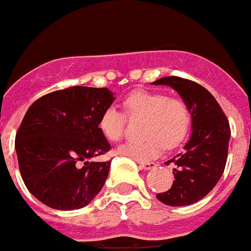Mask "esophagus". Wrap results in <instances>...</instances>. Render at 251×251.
Wrapping results in <instances>:
<instances>
[{
	"instance_id": "esophagus-1",
	"label": "esophagus",
	"mask_w": 251,
	"mask_h": 251,
	"mask_svg": "<svg viewBox=\"0 0 251 251\" xmlns=\"http://www.w3.org/2000/svg\"><path fill=\"white\" fill-rule=\"evenodd\" d=\"M158 164L154 163V162H140V167L142 170H153V168L157 167Z\"/></svg>"
}]
</instances>
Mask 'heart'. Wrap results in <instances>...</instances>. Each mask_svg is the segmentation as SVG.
I'll list each match as a JSON object with an SVG mask.
<instances>
[{"label":"heart","mask_w":251,"mask_h":251,"mask_svg":"<svg viewBox=\"0 0 251 251\" xmlns=\"http://www.w3.org/2000/svg\"><path fill=\"white\" fill-rule=\"evenodd\" d=\"M124 113L115 106H109L101 114L98 127L109 141L123 137L127 118L144 120L140 141L120 146L122 155L136 160H149L159 157L164 145L175 148L184 141L190 128V109L182 98L168 97L160 92L140 91L123 102Z\"/></svg>","instance_id":"heart-1"}]
</instances>
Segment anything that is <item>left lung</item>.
<instances>
[{"instance_id":"left-lung-1","label":"left lung","mask_w":251,"mask_h":251,"mask_svg":"<svg viewBox=\"0 0 251 251\" xmlns=\"http://www.w3.org/2000/svg\"><path fill=\"white\" fill-rule=\"evenodd\" d=\"M170 85L188 103L193 132L174 163V184L157 198L168 206H186L206 197L222 177L227 163L230 128L226 114L210 92L192 80L168 76L154 81Z\"/></svg>"}]
</instances>
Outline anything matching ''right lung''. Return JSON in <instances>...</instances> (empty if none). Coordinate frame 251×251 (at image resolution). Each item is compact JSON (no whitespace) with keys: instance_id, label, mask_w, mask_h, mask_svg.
I'll return each instance as SVG.
<instances>
[{"instance_id":"obj_1","label":"right lung","mask_w":251,"mask_h":251,"mask_svg":"<svg viewBox=\"0 0 251 251\" xmlns=\"http://www.w3.org/2000/svg\"><path fill=\"white\" fill-rule=\"evenodd\" d=\"M113 101L107 88L75 85L45 94L29 106L15 149L24 184L44 205L81 208L102 189L111 162L89 159L111 148L98 122Z\"/></svg>"}]
</instances>
